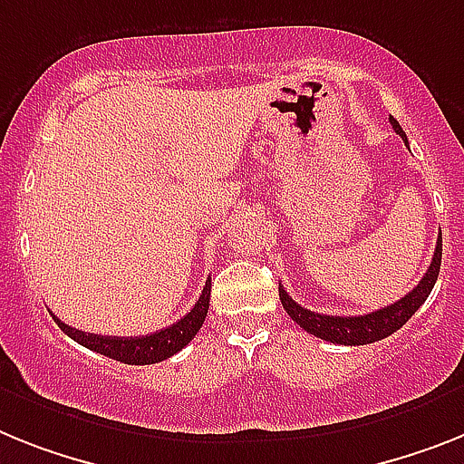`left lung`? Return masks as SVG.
Instances as JSON below:
<instances>
[{"label":"left lung","mask_w":464,"mask_h":464,"mask_svg":"<svg viewBox=\"0 0 464 464\" xmlns=\"http://www.w3.org/2000/svg\"><path fill=\"white\" fill-rule=\"evenodd\" d=\"M389 122H392L396 134L408 143L406 131L401 130V124L394 118H389ZM439 268H441V236L437 240V250H434V256H431L430 268H427V274L418 283V287H412L406 297H401L394 304L371 311L365 316H328V314H316V311L297 304L283 285L278 287V295L280 302H283V309L287 311V316L297 323L299 328H304L306 333L316 334V337L325 342H333V344H372V342L384 340V337H389L399 328H403L408 318L424 304V299L430 297L431 287L437 283Z\"/></svg>","instance_id":"8db88e82"}]
</instances>
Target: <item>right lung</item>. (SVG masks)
<instances>
[{"label":"right lung","mask_w":464,"mask_h":464,"mask_svg":"<svg viewBox=\"0 0 464 464\" xmlns=\"http://www.w3.org/2000/svg\"><path fill=\"white\" fill-rule=\"evenodd\" d=\"M209 292H212V280L208 278L205 280V287H202V295L198 297L196 306H193L181 321L169 325V328L160 330V333L141 334V337H106V334L82 333V330L65 325V323L61 321V318L53 316V314L52 316L53 321L58 323V328L63 330L70 340H75L77 344L87 346L92 352L103 353V356L108 358H115L120 363L150 365L174 356V353L181 352V349L196 337L198 330H200L202 323H205V316H208Z\"/></svg>","instance_id":"add662e5"}]
</instances>
